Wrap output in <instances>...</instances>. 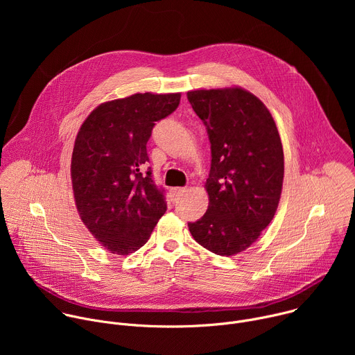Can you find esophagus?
I'll return each instance as SVG.
<instances>
[{
	"instance_id": "obj_1",
	"label": "esophagus",
	"mask_w": 355,
	"mask_h": 355,
	"mask_svg": "<svg viewBox=\"0 0 355 355\" xmlns=\"http://www.w3.org/2000/svg\"><path fill=\"white\" fill-rule=\"evenodd\" d=\"M185 188H174V189H171V199L173 200H175V199H178L180 196H182L184 193H185Z\"/></svg>"
}]
</instances>
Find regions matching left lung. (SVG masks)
Instances as JSON below:
<instances>
[{
  "instance_id": "8db88e82",
  "label": "left lung",
  "mask_w": 355,
  "mask_h": 355,
  "mask_svg": "<svg viewBox=\"0 0 355 355\" xmlns=\"http://www.w3.org/2000/svg\"><path fill=\"white\" fill-rule=\"evenodd\" d=\"M211 141L207 214L188 223L192 237L218 256H234L272 220L282 191L284 150L261 101L233 87L187 94Z\"/></svg>"
}]
</instances>
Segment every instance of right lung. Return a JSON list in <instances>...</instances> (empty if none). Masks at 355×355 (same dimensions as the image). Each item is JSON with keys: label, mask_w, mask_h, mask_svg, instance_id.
<instances>
[{"label": "right lung", "mask_w": 355, "mask_h": 355, "mask_svg": "<svg viewBox=\"0 0 355 355\" xmlns=\"http://www.w3.org/2000/svg\"><path fill=\"white\" fill-rule=\"evenodd\" d=\"M181 94H135L96 107L81 125L71 157L76 207L92 236L114 254L147 243L167 211L148 167L146 144Z\"/></svg>", "instance_id": "obj_1"}]
</instances>
